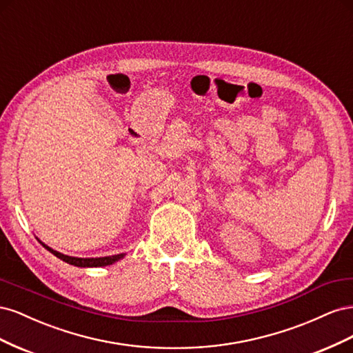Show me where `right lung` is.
<instances>
[{
	"instance_id": "add662e5",
	"label": "right lung",
	"mask_w": 353,
	"mask_h": 353,
	"mask_svg": "<svg viewBox=\"0 0 353 353\" xmlns=\"http://www.w3.org/2000/svg\"><path fill=\"white\" fill-rule=\"evenodd\" d=\"M39 241V240H38ZM44 248L51 252L54 256H57L59 259L65 261L70 265H74V266H81V268H95V266H108V265H112L114 262H117L119 259H122L125 253H121V254H113V256H104V258H74V256H68V254H63L57 250H52L51 248H48L47 244H44L42 241H39Z\"/></svg>"
}]
</instances>
